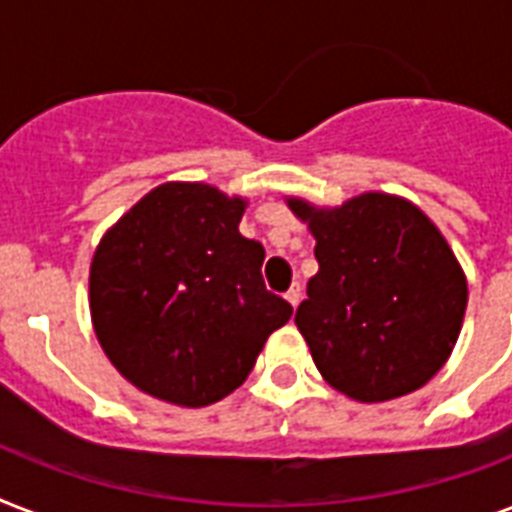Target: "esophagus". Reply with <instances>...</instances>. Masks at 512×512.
Segmentation results:
<instances>
[{
	"label": "esophagus",
	"instance_id": "34e87169",
	"mask_svg": "<svg viewBox=\"0 0 512 512\" xmlns=\"http://www.w3.org/2000/svg\"><path fill=\"white\" fill-rule=\"evenodd\" d=\"M287 300L297 308V303L303 300V287H300V284H292V287H289V292H287Z\"/></svg>",
	"mask_w": 512,
	"mask_h": 512
}]
</instances>
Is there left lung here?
<instances>
[{
  "instance_id": "8db88e82",
  "label": "left lung",
  "mask_w": 512,
  "mask_h": 512,
  "mask_svg": "<svg viewBox=\"0 0 512 512\" xmlns=\"http://www.w3.org/2000/svg\"><path fill=\"white\" fill-rule=\"evenodd\" d=\"M316 239L319 273L295 324L321 377L377 404L422 388L452 356L468 281L412 201L361 193L335 209L289 199Z\"/></svg>"
}]
</instances>
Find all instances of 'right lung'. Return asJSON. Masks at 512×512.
Here are the masks:
<instances>
[{
	"label": "right lung",
	"instance_id": "add662e5",
	"mask_svg": "<svg viewBox=\"0 0 512 512\" xmlns=\"http://www.w3.org/2000/svg\"><path fill=\"white\" fill-rule=\"evenodd\" d=\"M247 201L204 183H164L100 239L92 327L143 393L207 406L239 388L292 305L265 289L260 241L239 233Z\"/></svg>",
	"mask_w": 512,
	"mask_h": 512
}]
</instances>
